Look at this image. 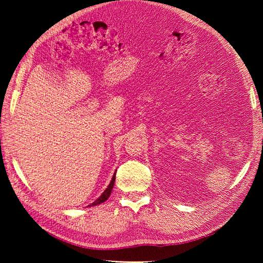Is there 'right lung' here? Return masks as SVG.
<instances>
[{
  "mask_svg": "<svg viewBox=\"0 0 263 263\" xmlns=\"http://www.w3.org/2000/svg\"><path fill=\"white\" fill-rule=\"evenodd\" d=\"M115 176H116V171L114 172V176H113L112 180H110L108 186L105 189L104 192L102 193V195L98 198V200H95L92 204H90V205H89L90 208H91V206H97V205H99V204L104 203V202L107 200V198L109 197L110 193H112V190H113V186H114V182H115V179H116V178H115Z\"/></svg>",
  "mask_w": 263,
  "mask_h": 263,
  "instance_id": "obj_1",
  "label": "right lung"
}]
</instances>
